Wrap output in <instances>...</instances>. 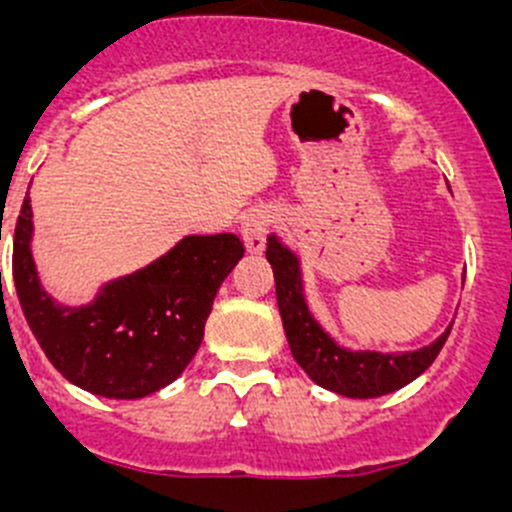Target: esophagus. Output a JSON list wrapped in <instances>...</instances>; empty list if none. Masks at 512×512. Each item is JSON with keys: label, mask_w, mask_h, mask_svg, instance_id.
I'll list each match as a JSON object with an SVG mask.
<instances>
[{"label": "esophagus", "mask_w": 512, "mask_h": 512, "mask_svg": "<svg viewBox=\"0 0 512 512\" xmlns=\"http://www.w3.org/2000/svg\"><path fill=\"white\" fill-rule=\"evenodd\" d=\"M270 213L267 210H250V213L242 218L240 232L242 240H245V247L250 252H262L267 242V232H270Z\"/></svg>", "instance_id": "obj_1"}]
</instances>
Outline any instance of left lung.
<instances>
[{"instance_id": "1", "label": "left lung", "mask_w": 512, "mask_h": 512, "mask_svg": "<svg viewBox=\"0 0 512 512\" xmlns=\"http://www.w3.org/2000/svg\"><path fill=\"white\" fill-rule=\"evenodd\" d=\"M267 260L275 272L277 307L294 361L314 384L352 399H374L411 384L433 364L446 344L451 327L428 347L406 354L349 352L314 322L302 292L299 260L275 235L267 237Z\"/></svg>"}]
</instances>
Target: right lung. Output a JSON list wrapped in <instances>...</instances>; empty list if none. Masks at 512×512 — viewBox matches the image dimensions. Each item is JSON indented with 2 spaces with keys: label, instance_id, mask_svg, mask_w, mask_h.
<instances>
[{
  "label": "right lung",
  "instance_id": "obj_1",
  "mask_svg": "<svg viewBox=\"0 0 512 512\" xmlns=\"http://www.w3.org/2000/svg\"><path fill=\"white\" fill-rule=\"evenodd\" d=\"M29 242L32 205L24 198L12 250L24 317L54 369L106 399H141L183 374L215 294L245 255L230 232L188 235L143 270L108 282L86 307H61L39 285Z\"/></svg>",
  "mask_w": 512,
  "mask_h": 512
}]
</instances>
